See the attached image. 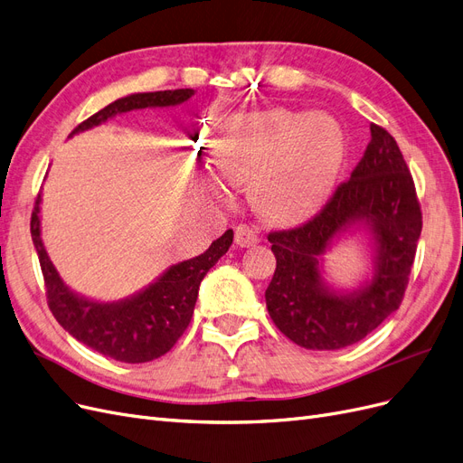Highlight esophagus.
Wrapping results in <instances>:
<instances>
[{"label": "esophagus", "instance_id": "1", "mask_svg": "<svg viewBox=\"0 0 463 463\" xmlns=\"http://www.w3.org/2000/svg\"><path fill=\"white\" fill-rule=\"evenodd\" d=\"M234 242H236L238 246H242V248L258 244V242H260L258 231L253 229L251 225H246V222H242V225H238V227L234 229Z\"/></svg>", "mask_w": 463, "mask_h": 463}]
</instances>
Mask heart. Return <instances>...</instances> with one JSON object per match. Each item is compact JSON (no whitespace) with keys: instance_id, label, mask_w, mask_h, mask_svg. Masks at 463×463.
Returning <instances> with one entry per match:
<instances>
[{"instance_id":"b5f03b06","label":"heart","mask_w":463,"mask_h":463,"mask_svg":"<svg viewBox=\"0 0 463 463\" xmlns=\"http://www.w3.org/2000/svg\"><path fill=\"white\" fill-rule=\"evenodd\" d=\"M342 150V134L329 117L277 108L236 117L217 146L215 165L222 181L250 183L263 217L294 222L321 205Z\"/></svg>"}]
</instances>
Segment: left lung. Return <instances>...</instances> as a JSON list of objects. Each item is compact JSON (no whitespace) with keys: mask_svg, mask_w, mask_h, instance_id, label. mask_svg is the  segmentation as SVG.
I'll return each mask as SVG.
<instances>
[{"mask_svg":"<svg viewBox=\"0 0 463 463\" xmlns=\"http://www.w3.org/2000/svg\"><path fill=\"white\" fill-rule=\"evenodd\" d=\"M371 140L350 178L309 221L271 231L277 269L265 290L277 329L307 350L355 345L404 300L423 215L411 173L392 134L371 123ZM369 224L378 238L376 275L362 291L336 297L323 287L317 258L335 233Z\"/></svg>","mask_w":463,"mask_h":463,"instance_id":"obj_1","label":"left lung"}]
</instances>
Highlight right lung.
Wrapping results in <instances>:
<instances>
[{
    "label": "right lung",
    "instance_id": "right-lung-1",
    "mask_svg": "<svg viewBox=\"0 0 463 463\" xmlns=\"http://www.w3.org/2000/svg\"><path fill=\"white\" fill-rule=\"evenodd\" d=\"M194 96L192 88L132 94L109 103L88 117L71 134L99 125L106 118L130 109L165 108ZM40 194L31 217V234L38 253L48 307L57 323L88 348L125 364H144L167 354L190 325L198 288L207 271L225 256L232 244V231L203 251L202 256L178 263L138 296L121 304H98L72 294L59 279L40 238Z\"/></svg>",
    "mask_w": 463,
    "mask_h": 463
}]
</instances>
